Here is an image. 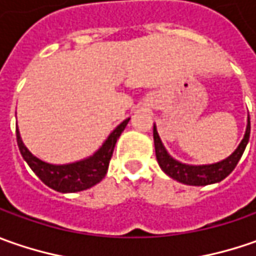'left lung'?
Wrapping results in <instances>:
<instances>
[{
	"label": "left lung",
	"instance_id": "8db88e82",
	"mask_svg": "<svg viewBox=\"0 0 256 256\" xmlns=\"http://www.w3.org/2000/svg\"><path fill=\"white\" fill-rule=\"evenodd\" d=\"M250 134H251V121L248 118V125H246V132L240 144V146L236 148V151L232 154L231 156H228L226 160H224L221 162L212 164V165H186L175 161L172 156L168 155L166 150L164 148L162 142L160 140V135L156 132V128L154 126V144H155V155H156V161L160 164V166L162 168V171L170 175L171 178L176 180L178 182L186 184V185H210L215 182L222 181L224 178H226L231 174L236 164L240 162L242 154L245 151V146L250 141Z\"/></svg>",
	"mask_w": 256,
	"mask_h": 256
}]
</instances>
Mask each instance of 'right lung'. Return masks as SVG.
<instances>
[{"label":"right lung","instance_id":"right-lung-1","mask_svg":"<svg viewBox=\"0 0 256 256\" xmlns=\"http://www.w3.org/2000/svg\"><path fill=\"white\" fill-rule=\"evenodd\" d=\"M128 121L130 118L120 124L114 130L112 134L108 136V140L104 142L102 146L92 156L86 158L84 161L68 164V165H52V164H46L35 158L34 155L25 148L18 130H16V144H18L22 158L30 165V168L35 172V175L44 182L46 186L58 192L84 191L100 181H102V178L108 171V165L111 161L116 140L125 130Z\"/></svg>","mask_w":256,"mask_h":256}]
</instances>
